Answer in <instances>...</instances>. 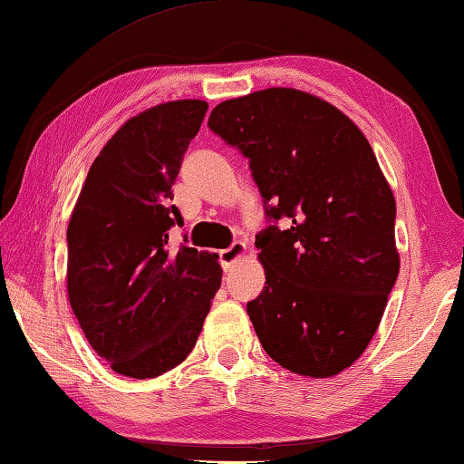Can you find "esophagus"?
<instances>
[{"label":"esophagus","mask_w":464,"mask_h":464,"mask_svg":"<svg viewBox=\"0 0 464 464\" xmlns=\"http://www.w3.org/2000/svg\"><path fill=\"white\" fill-rule=\"evenodd\" d=\"M246 252H247L246 241H235L231 247H227V249H223V252H220V266L225 268V272L231 270L235 264L244 258Z\"/></svg>","instance_id":"34e87169"}]
</instances>
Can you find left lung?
I'll use <instances>...</instances> for the list:
<instances>
[{
  "label": "left lung",
  "mask_w": 464,
  "mask_h": 464,
  "mask_svg": "<svg viewBox=\"0 0 464 464\" xmlns=\"http://www.w3.org/2000/svg\"><path fill=\"white\" fill-rule=\"evenodd\" d=\"M210 130L249 159L266 215V285L247 304L264 351L299 376L362 357L399 276L396 202L370 142L341 109L297 88L223 101Z\"/></svg>",
  "instance_id": "obj_1"
}]
</instances>
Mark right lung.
I'll list each match as a JSON object with an SVG mask.
<instances>
[{
	"label": "right lung",
	"instance_id": "obj_1",
	"mask_svg": "<svg viewBox=\"0 0 464 464\" xmlns=\"http://www.w3.org/2000/svg\"><path fill=\"white\" fill-rule=\"evenodd\" d=\"M208 111L198 99L138 113L94 159L68 225V299L91 347L120 376L173 370L196 347L223 268L179 246L173 200L181 159Z\"/></svg>",
	"mask_w": 464,
	"mask_h": 464
}]
</instances>
